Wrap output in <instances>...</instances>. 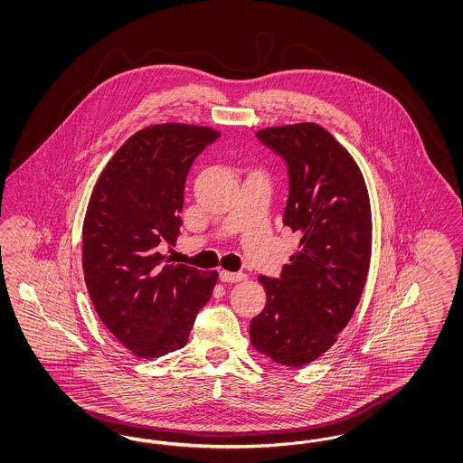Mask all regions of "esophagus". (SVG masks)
<instances>
[{"mask_svg":"<svg viewBox=\"0 0 463 463\" xmlns=\"http://www.w3.org/2000/svg\"><path fill=\"white\" fill-rule=\"evenodd\" d=\"M246 276L242 272H229V270H222L221 279L223 283H238L242 281Z\"/></svg>","mask_w":463,"mask_h":463,"instance_id":"1","label":"esophagus"}]
</instances>
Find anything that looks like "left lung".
Instances as JSON below:
<instances>
[{"mask_svg":"<svg viewBox=\"0 0 463 463\" xmlns=\"http://www.w3.org/2000/svg\"><path fill=\"white\" fill-rule=\"evenodd\" d=\"M288 166L283 223L300 234L278 279L259 276L265 307L250 325L260 354L300 368L326 353L347 326L372 259V208L353 156L316 123L257 132Z\"/></svg>","mask_w":463,"mask_h":463,"instance_id":"left-lung-1","label":"left lung"}]
</instances>
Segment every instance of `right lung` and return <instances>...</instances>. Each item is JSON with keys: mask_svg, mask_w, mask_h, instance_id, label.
<instances>
[{"mask_svg": "<svg viewBox=\"0 0 463 463\" xmlns=\"http://www.w3.org/2000/svg\"><path fill=\"white\" fill-rule=\"evenodd\" d=\"M221 137L208 127L163 123L132 135L99 176L83 222V272L108 330L137 357L187 344L217 270L168 264L180 234L184 187L199 153Z\"/></svg>", "mask_w": 463, "mask_h": 463, "instance_id": "right-lung-1", "label": "right lung"}]
</instances>
